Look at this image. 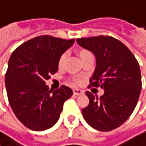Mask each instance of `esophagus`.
Masks as SVG:
<instances>
[{"mask_svg": "<svg viewBox=\"0 0 146 146\" xmlns=\"http://www.w3.org/2000/svg\"><path fill=\"white\" fill-rule=\"evenodd\" d=\"M72 92H74V94L76 95V96H79V95H82L84 92L83 91H81L80 89H74L72 90Z\"/></svg>", "mask_w": 146, "mask_h": 146, "instance_id": "1", "label": "esophagus"}]
</instances>
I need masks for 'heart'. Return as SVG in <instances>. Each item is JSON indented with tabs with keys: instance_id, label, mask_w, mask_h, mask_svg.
Listing matches in <instances>:
<instances>
[{
	"instance_id": "b5f03b06",
	"label": "heart",
	"mask_w": 146,
	"mask_h": 146,
	"mask_svg": "<svg viewBox=\"0 0 146 146\" xmlns=\"http://www.w3.org/2000/svg\"><path fill=\"white\" fill-rule=\"evenodd\" d=\"M78 54H79V56L80 57V59H81V60H83L84 58H86V56L92 54V53H91L90 51H88L87 49L81 48V49H80V50L78 51ZM66 53L61 54L60 56V58H59V60H58V66H59L60 68H61V67L64 66L65 61H66ZM72 82L75 83V84H79V83H80V80H79V79H74V80H72Z\"/></svg>"
}]
</instances>
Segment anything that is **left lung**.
<instances>
[{"mask_svg": "<svg viewBox=\"0 0 146 146\" xmlns=\"http://www.w3.org/2000/svg\"><path fill=\"white\" fill-rule=\"evenodd\" d=\"M76 41L96 57L97 66L89 86L104 90L100 98L86 92L89 105L82 110V115L96 130H114L129 118L137 105L142 87L139 62L125 44L112 36H98Z\"/></svg>", "mask_w": 146, "mask_h": 146, "instance_id": "8db88e82", "label": "left lung"}]
</instances>
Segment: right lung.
<instances>
[{
	"label": "right lung",
	"instance_id": "add662e5",
	"mask_svg": "<svg viewBox=\"0 0 146 146\" xmlns=\"http://www.w3.org/2000/svg\"><path fill=\"white\" fill-rule=\"evenodd\" d=\"M74 39L48 35L34 37L19 46L11 54L5 77L9 104L18 120L33 131H44L59 120L71 88L62 86L49 90L45 81L58 70L61 54Z\"/></svg>",
	"mask_w": 146,
	"mask_h": 146
}]
</instances>
